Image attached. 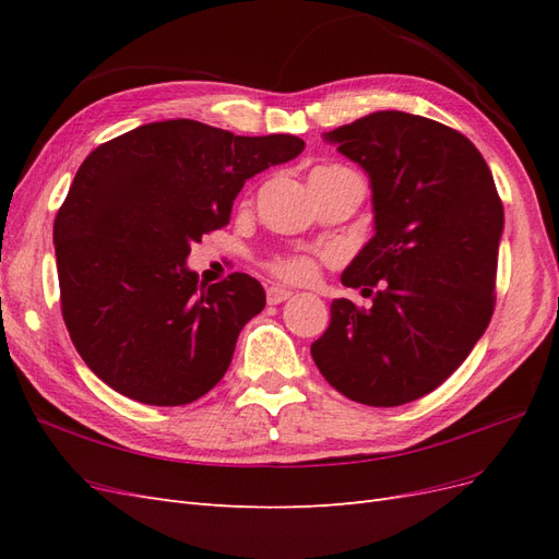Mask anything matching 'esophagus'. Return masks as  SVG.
Masks as SVG:
<instances>
[{
    "label": "esophagus",
    "mask_w": 559,
    "mask_h": 559,
    "mask_svg": "<svg viewBox=\"0 0 559 559\" xmlns=\"http://www.w3.org/2000/svg\"><path fill=\"white\" fill-rule=\"evenodd\" d=\"M265 296H267V302H270V306H277V302L289 300V298H292V292H289V289H284V286H270Z\"/></svg>",
    "instance_id": "obj_1"
}]
</instances>
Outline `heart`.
I'll use <instances>...</instances> for the list:
<instances>
[{
	"label": "heart",
	"instance_id": "heart-1",
	"mask_svg": "<svg viewBox=\"0 0 559 559\" xmlns=\"http://www.w3.org/2000/svg\"><path fill=\"white\" fill-rule=\"evenodd\" d=\"M337 167H343V165H324V167H317L314 173L337 170ZM329 259H331V253H284V257H277L270 261L267 270L286 284H310L317 280L321 263Z\"/></svg>",
	"mask_w": 559,
	"mask_h": 559
}]
</instances>
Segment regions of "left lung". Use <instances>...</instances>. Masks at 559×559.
I'll return each instance as SVG.
<instances>
[{
    "mask_svg": "<svg viewBox=\"0 0 559 559\" xmlns=\"http://www.w3.org/2000/svg\"><path fill=\"white\" fill-rule=\"evenodd\" d=\"M326 140L373 186L376 235L341 277L373 308L333 300L310 352L337 392L392 408L441 386L485 333L503 205L480 151L431 118L376 111Z\"/></svg>",
    "mask_w": 559,
    "mask_h": 559,
    "instance_id": "obj_1",
    "label": "left lung"
}]
</instances>
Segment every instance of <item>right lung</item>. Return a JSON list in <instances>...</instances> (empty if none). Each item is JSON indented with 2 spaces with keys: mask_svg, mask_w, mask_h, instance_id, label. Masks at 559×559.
<instances>
[{
  "mask_svg": "<svg viewBox=\"0 0 559 559\" xmlns=\"http://www.w3.org/2000/svg\"><path fill=\"white\" fill-rule=\"evenodd\" d=\"M294 134L240 138L189 118L146 123L81 163L53 224L60 306L81 359L118 394L186 405L224 378L263 286L198 284L191 245L228 226L249 177L296 158Z\"/></svg>",
  "mask_w": 559,
  "mask_h": 559,
  "instance_id": "add662e5",
  "label": "right lung"
}]
</instances>
